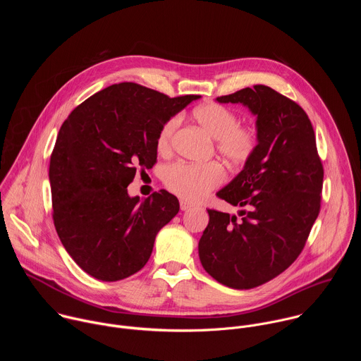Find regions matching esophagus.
<instances>
[{
	"label": "esophagus",
	"instance_id": "obj_1",
	"mask_svg": "<svg viewBox=\"0 0 361 361\" xmlns=\"http://www.w3.org/2000/svg\"><path fill=\"white\" fill-rule=\"evenodd\" d=\"M191 207H192L191 202H188V201H185V200H181V201H180V209H181V212H187V210H190Z\"/></svg>",
	"mask_w": 361,
	"mask_h": 361
}]
</instances>
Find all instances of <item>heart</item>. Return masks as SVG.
I'll return each mask as SVG.
<instances>
[{
  "label": "heart",
  "instance_id": "b5f03b06",
  "mask_svg": "<svg viewBox=\"0 0 361 361\" xmlns=\"http://www.w3.org/2000/svg\"><path fill=\"white\" fill-rule=\"evenodd\" d=\"M192 117L205 133L216 140L217 151L230 164L241 166L251 159L259 141L257 130L254 126L238 124V117L231 109L210 102L194 109ZM178 126V117H171L164 123L157 137L159 152H170ZM224 178V169L219 163H174L163 174L166 187L190 201L204 198L212 190L219 187Z\"/></svg>",
  "mask_w": 361,
  "mask_h": 361
}]
</instances>
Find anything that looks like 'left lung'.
Returning <instances> with one entry per match:
<instances>
[{
  "mask_svg": "<svg viewBox=\"0 0 361 361\" xmlns=\"http://www.w3.org/2000/svg\"><path fill=\"white\" fill-rule=\"evenodd\" d=\"M216 99L247 107L259 141L243 170L217 192L241 207L238 216L207 210L198 255L214 280L248 290L295 262L320 213L324 171L313 126L290 98L254 85Z\"/></svg>",
  "mask_w": 361,
  "mask_h": 361,
  "instance_id": "8db88e82",
  "label": "left lung"
}]
</instances>
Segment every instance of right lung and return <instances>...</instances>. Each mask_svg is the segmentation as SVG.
Instances as JSON below:
<instances>
[{
  "instance_id": "1",
  "label": "right lung",
  "mask_w": 361,
  "mask_h": 361,
  "mask_svg": "<svg viewBox=\"0 0 361 361\" xmlns=\"http://www.w3.org/2000/svg\"><path fill=\"white\" fill-rule=\"evenodd\" d=\"M198 98L120 82L87 98L63 123L48 174L53 219L64 248L91 277L118 281L140 271L157 233L178 213L171 192L140 200L127 187L137 167L156 163L164 123Z\"/></svg>"
}]
</instances>
